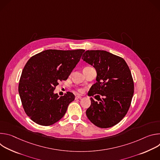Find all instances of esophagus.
I'll return each instance as SVG.
<instances>
[{
	"label": "esophagus",
	"instance_id": "34e87169",
	"mask_svg": "<svg viewBox=\"0 0 160 160\" xmlns=\"http://www.w3.org/2000/svg\"><path fill=\"white\" fill-rule=\"evenodd\" d=\"M82 97L80 96V95H77L76 96H75V99H80V98H82Z\"/></svg>",
	"mask_w": 160,
	"mask_h": 160
}]
</instances>
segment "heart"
Masks as SVG:
<instances>
[{
    "label": "heart",
    "instance_id": "1",
    "mask_svg": "<svg viewBox=\"0 0 160 160\" xmlns=\"http://www.w3.org/2000/svg\"><path fill=\"white\" fill-rule=\"evenodd\" d=\"M78 92H82V91H83V90H82V89H78Z\"/></svg>",
    "mask_w": 160,
    "mask_h": 160
}]
</instances>
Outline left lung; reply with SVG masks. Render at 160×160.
I'll return each instance as SVG.
<instances>
[{
	"mask_svg": "<svg viewBox=\"0 0 160 160\" xmlns=\"http://www.w3.org/2000/svg\"><path fill=\"white\" fill-rule=\"evenodd\" d=\"M82 59L97 72V82L91 87L90 96H103L102 99L95 96L99 98V102L90 98L87 118L99 128L117 125L127 115L133 95L134 84L128 66L122 58L105 51H87Z\"/></svg>",
	"mask_w": 160,
	"mask_h": 160,
	"instance_id": "obj_1",
	"label": "left lung"
}]
</instances>
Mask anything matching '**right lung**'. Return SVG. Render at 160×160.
Listing matches in <instances>:
<instances>
[{
  "label": "right lung",
  "mask_w": 160,
  "mask_h": 160,
  "mask_svg": "<svg viewBox=\"0 0 160 160\" xmlns=\"http://www.w3.org/2000/svg\"><path fill=\"white\" fill-rule=\"evenodd\" d=\"M83 49H49L33 56L22 70L18 91L27 115L36 123L49 126L61 120L75 95L54 93L59 81L66 80L79 62Z\"/></svg>",
  "instance_id": "obj_1"
}]
</instances>
